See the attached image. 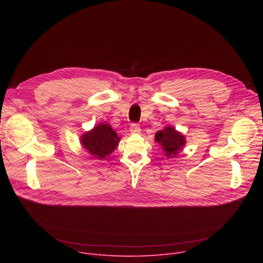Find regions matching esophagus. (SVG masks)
Wrapping results in <instances>:
<instances>
[{"label":"esophagus","instance_id":"esophagus-1","mask_svg":"<svg viewBox=\"0 0 263 263\" xmlns=\"http://www.w3.org/2000/svg\"><path fill=\"white\" fill-rule=\"evenodd\" d=\"M130 132L132 134H138V133H140V127L138 125H136V124H132L130 126Z\"/></svg>","mask_w":263,"mask_h":263}]
</instances>
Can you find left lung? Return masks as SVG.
<instances>
[{
	"mask_svg": "<svg viewBox=\"0 0 263 263\" xmlns=\"http://www.w3.org/2000/svg\"><path fill=\"white\" fill-rule=\"evenodd\" d=\"M155 141L160 145L164 156L167 158L178 156L186 144L185 136L170 125L156 133Z\"/></svg>",
	"mask_w": 263,
	"mask_h": 263,
	"instance_id": "8db88e82",
	"label": "left lung"
}]
</instances>
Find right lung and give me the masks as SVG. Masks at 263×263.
I'll return each instance as SVG.
<instances>
[{"mask_svg":"<svg viewBox=\"0 0 263 263\" xmlns=\"http://www.w3.org/2000/svg\"><path fill=\"white\" fill-rule=\"evenodd\" d=\"M121 137L109 124L100 123L91 130L84 132L80 137L82 146L93 159H105L120 143Z\"/></svg>","mask_w":263,"mask_h":263,"instance_id":"right-lung-1","label":"right lung"}]
</instances>
